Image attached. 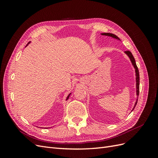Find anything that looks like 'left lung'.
Wrapping results in <instances>:
<instances>
[{
    "instance_id": "left-lung-1",
    "label": "left lung",
    "mask_w": 158,
    "mask_h": 158,
    "mask_svg": "<svg viewBox=\"0 0 158 158\" xmlns=\"http://www.w3.org/2000/svg\"><path fill=\"white\" fill-rule=\"evenodd\" d=\"M102 35H103L111 36V37H114V38H116V39L119 40L118 37L117 35H115L114 34H113V33H102ZM125 53L129 56V58H130V59H131V62H132V64H133V66H134V67L135 68L136 76V94H137V95L138 96V95H139V85H140L139 70H138V67H137L136 64L135 59V58H134V56H133V55H132V52H131L130 51H125ZM137 102H138V99H137V100H136V103H135V107H134L133 109L135 108V107H136V104H137ZM133 109H132V110H133Z\"/></svg>"
}]
</instances>
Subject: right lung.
Returning a JSON list of instances; mask_svg holds the SVG:
<instances>
[{"instance_id": "obj_1", "label": "right lung", "mask_w": 158, "mask_h": 158, "mask_svg": "<svg viewBox=\"0 0 158 158\" xmlns=\"http://www.w3.org/2000/svg\"><path fill=\"white\" fill-rule=\"evenodd\" d=\"M70 94H69V95H68V96H67V98H66V100H67V99H68L69 98V96H70Z\"/></svg>"}]
</instances>
